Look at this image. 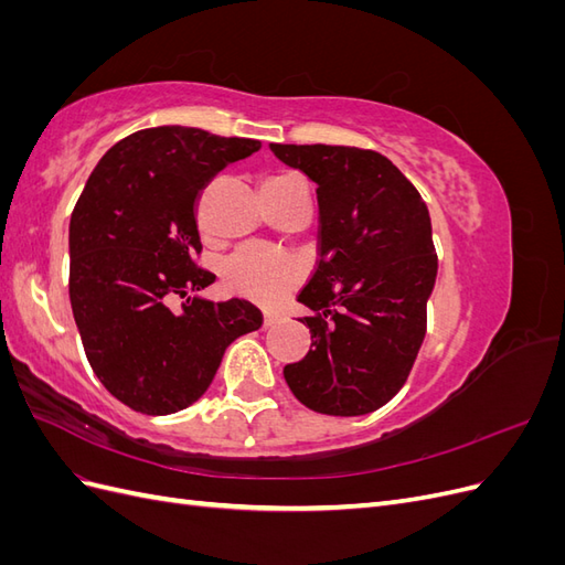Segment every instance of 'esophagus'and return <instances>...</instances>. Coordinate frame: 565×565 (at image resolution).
I'll use <instances>...</instances> for the list:
<instances>
[{
	"label": "esophagus",
	"instance_id": "34e87169",
	"mask_svg": "<svg viewBox=\"0 0 565 565\" xmlns=\"http://www.w3.org/2000/svg\"><path fill=\"white\" fill-rule=\"evenodd\" d=\"M276 320H278L276 313H268V311H266V313H264V328H270V324L276 322Z\"/></svg>",
	"mask_w": 565,
	"mask_h": 565
}]
</instances>
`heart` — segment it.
<instances>
[{"label": "heart", "mask_w": 565, "mask_h": 565, "mask_svg": "<svg viewBox=\"0 0 565 565\" xmlns=\"http://www.w3.org/2000/svg\"><path fill=\"white\" fill-rule=\"evenodd\" d=\"M299 181L297 174H278L270 177L262 183V188H276ZM299 264L292 256L280 254L276 249L249 245L233 254L226 268L224 278L233 292L249 297L254 301H278L289 287L299 280Z\"/></svg>", "instance_id": "1"}]
</instances>
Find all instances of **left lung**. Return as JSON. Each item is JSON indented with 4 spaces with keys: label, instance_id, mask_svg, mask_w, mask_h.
Listing matches in <instances>:
<instances>
[{
    "label": "left lung",
    "instance_id": "1",
    "mask_svg": "<svg viewBox=\"0 0 565 565\" xmlns=\"http://www.w3.org/2000/svg\"><path fill=\"white\" fill-rule=\"evenodd\" d=\"M318 185L320 259L299 301L311 351L282 374L322 415H367L405 384L426 334L438 256L417 188L374 150L270 143Z\"/></svg>",
    "mask_w": 565,
    "mask_h": 565
}]
</instances>
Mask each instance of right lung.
I'll return each instance as SVG.
<instances>
[{"label": "right lung", "mask_w": 565, "mask_h": 565, "mask_svg": "<svg viewBox=\"0 0 565 565\" xmlns=\"http://www.w3.org/2000/svg\"><path fill=\"white\" fill-rule=\"evenodd\" d=\"M262 141L150 127L117 141L71 216V303L96 377L136 413L172 415L210 388L231 341L262 328L245 299L191 297L214 282L200 254L198 200ZM181 296L174 312L168 301Z\"/></svg>", "instance_id": "1"}]
</instances>
